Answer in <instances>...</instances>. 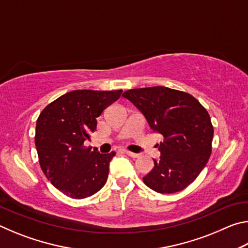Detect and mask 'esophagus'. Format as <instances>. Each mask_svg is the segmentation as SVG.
<instances>
[{"label": "esophagus", "mask_w": 248, "mask_h": 248, "mask_svg": "<svg viewBox=\"0 0 248 248\" xmlns=\"http://www.w3.org/2000/svg\"><path fill=\"white\" fill-rule=\"evenodd\" d=\"M124 153L127 154V155H129L130 157H133V158H137V157H139V154H137V153H133V152H130V151H127V150L124 151Z\"/></svg>", "instance_id": "1"}]
</instances>
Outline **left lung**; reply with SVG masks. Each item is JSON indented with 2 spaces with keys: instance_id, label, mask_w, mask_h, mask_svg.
Segmentation results:
<instances>
[{
  "instance_id": "obj_1",
  "label": "left lung",
  "mask_w": 248,
  "mask_h": 248,
  "mask_svg": "<svg viewBox=\"0 0 248 248\" xmlns=\"http://www.w3.org/2000/svg\"><path fill=\"white\" fill-rule=\"evenodd\" d=\"M124 98L136 106L153 132L164 137L157 144L161 156L143 177L161 194H174L190 185L208 163L213 127L205 108L194 96L165 86L133 89Z\"/></svg>"
}]
</instances>
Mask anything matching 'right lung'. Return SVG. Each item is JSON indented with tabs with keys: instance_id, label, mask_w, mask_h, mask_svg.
<instances>
[{
	"instance_id": "add662e5",
	"label": "right lung",
	"mask_w": 248,
	"mask_h": 248,
	"mask_svg": "<svg viewBox=\"0 0 248 248\" xmlns=\"http://www.w3.org/2000/svg\"><path fill=\"white\" fill-rule=\"evenodd\" d=\"M123 91L77 90L53 100L37 119L35 144L40 167L57 189L73 199L97 192L107 182L116 153L102 154L84 141L96 130L97 117Z\"/></svg>"
}]
</instances>
